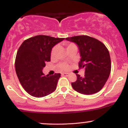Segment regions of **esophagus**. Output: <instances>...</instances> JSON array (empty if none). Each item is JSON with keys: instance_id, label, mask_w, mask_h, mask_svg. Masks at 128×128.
Segmentation results:
<instances>
[{"instance_id": "esophagus-1", "label": "esophagus", "mask_w": 128, "mask_h": 128, "mask_svg": "<svg viewBox=\"0 0 128 128\" xmlns=\"http://www.w3.org/2000/svg\"><path fill=\"white\" fill-rule=\"evenodd\" d=\"M62 76H68V73H62Z\"/></svg>"}]
</instances>
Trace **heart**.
Returning a JSON list of instances; mask_svg holds the SVG:
<instances>
[{"label":"heart","instance_id":"obj_1","mask_svg":"<svg viewBox=\"0 0 128 128\" xmlns=\"http://www.w3.org/2000/svg\"><path fill=\"white\" fill-rule=\"evenodd\" d=\"M72 48H76V46L74 44H69L68 45V46H67V50H68V51ZM58 45H56V46H54L53 49L52 50V52H51V56H52V58L55 56V54H56V52H57L58 51ZM58 68H60V70H68V68H69V66H68V65L67 63L62 62L59 64Z\"/></svg>","mask_w":128,"mask_h":128}]
</instances>
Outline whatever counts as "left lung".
Listing matches in <instances>:
<instances>
[{
  "instance_id": "8db88e82",
  "label": "left lung",
  "mask_w": 128,
  "mask_h": 128,
  "mask_svg": "<svg viewBox=\"0 0 128 128\" xmlns=\"http://www.w3.org/2000/svg\"><path fill=\"white\" fill-rule=\"evenodd\" d=\"M66 39L77 44L82 57L78 66L85 69L84 76L76 74L77 79L71 83L72 88L86 95L99 92L108 80L111 71V60L107 47L100 41L88 36Z\"/></svg>"
}]
</instances>
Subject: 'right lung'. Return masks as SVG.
Returning a JSON list of instances; mask_svg holds the SVG:
<instances>
[{"label":"right lung","instance_id":"obj_1","mask_svg":"<svg viewBox=\"0 0 128 128\" xmlns=\"http://www.w3.org/2000/svg\"><path fill=\"white\" fill-rule=\"evenodd\" d=\"M64 38L39 35L24 40L15 59L16 73L24 90L31 96L42 98L55 91L60 74L45 75L42 70L50 61L52 48Z\"/></svg>","mask_w":128,"mask_h":128}]
</instances>
